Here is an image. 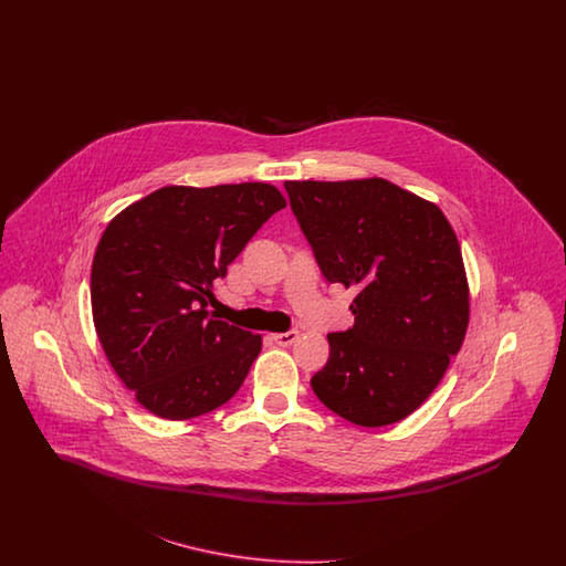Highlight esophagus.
Here are the masks:
<instances>
[{"mask_svg": "<svg viewBox=\"0 0 566 566\" xmlns=\"http://www.w3.org/2000/svg\"><path fill=\"white\" fill-rule=\"evenodd\" d=\"M296 337H298V333H296V331H286V333H273V335H271V339H273L277 346H282V348H286V346L295 344Z\"/></svg>", "mask_w": 566, "mask_h": 566, "instance_id": "34e87169", "label": "esophagus"}]
</instances>
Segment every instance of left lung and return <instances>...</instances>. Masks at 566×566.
<instances>
[{"label":"left lung","instance_id":"8db88e82","mask_svg":"<svg viewBox=\"0 0 566 566\" xmlns=\"http://www.w3.org/2000/svg\"><path fill=\"white\" fill-rule=\"evenodd\" d=\"M284 189L324 277L356 289L354 324L326 335L312 388L352 424H395L431 397L467 333L457 233L434 203L384 178Z\"/></svg>","mask_w":566,"mask_h":566}]
</instances>
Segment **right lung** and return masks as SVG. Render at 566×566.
<instances>
[{"label":"right lung","mask_w":566,"mask_h":566,"mask_svg":"<svg viewBox=\"0 0 566 566\" xmlns=\"http://www.w3.org/2000/svg\"><path fill=\"white\" fill-rule=\"evenodd\" d=\"M286 208L265 182L163 187L109 220L91 270L93 323L135 401L165 420L227 403L261 335L212 318L208 298L243 245Z\"/></svg>","instance_id":"right-lung-1"}]
</instances>
